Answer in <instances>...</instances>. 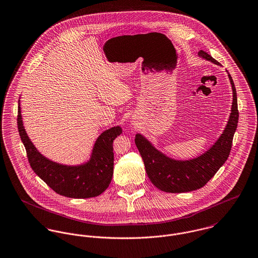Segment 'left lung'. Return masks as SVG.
Wrapping results in <instances>:
<instances>
[{"label":"left lung","instance_id":"1","mask_svg":"<svg viewBox=\"0 0 258 258\" xmlns=\"http://www.w3.org/2000/svg\"><path fill=\"white\" fill-rule=\"evenodd\" d=\"M198 55L220 65L203 50H200ZM229 78L234 94L231 116L221 137L205 154L189 161H175L155 149L141 134L136 135L135 144L144 161L147 174L156 187L169 193L189 192L203 187L228 160L238 121L236 92L230 74Z\"/></svg>","mask_w":258,"mask_h":258}]
</instances>
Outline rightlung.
I'll list each match as a JSON object with an SVG mask.
<instances>
[{
	"mask_svg": "<svg viewBox=\"0 0 258 258\" xmlns=\"http://www.w3.org/2000/svg\"><path fill=\"white\" fill-rule=\"evenodd\" d=\"M18 128L32 170L56 193L70 198H91L104 192L110 184L114 160L112 144L122 133L119 126L104 131L94 144L90 162L78 166L51 162L36 150L24 130L20 104Z\"/></svg>",
	"mask_w": 258,
	"mask_h": 258,
	"instance_id": "1",
	"label": "right lung"
}]
</instances>
